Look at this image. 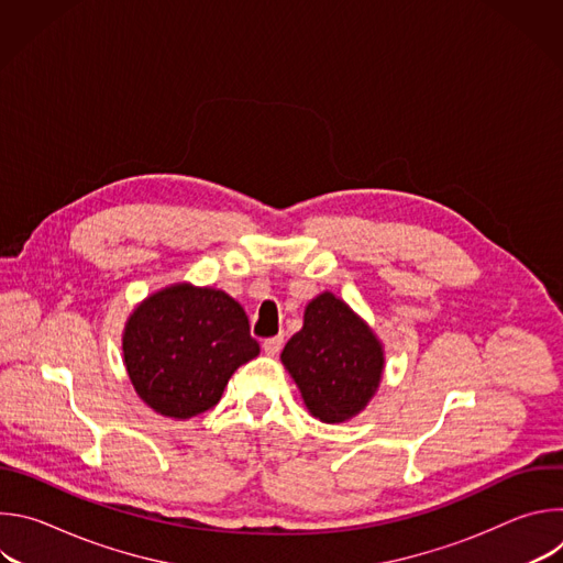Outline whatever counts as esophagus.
I'll use <instances>...</instances> for the list:
<instances>
[{
	"instance_id": "esophagus-1",
	"label": "esophagus",
	"mask_w": 563,
	"mask_h": 563,
	"mask_svg": "<svg viewBox=\"0 0 563 563\" xmlns=\"http://www.w3.org/2000/svg\"><path fill=\"white\" fill-rule=\"evenodd\" d=\"M280 347H283V336H272V339H267V341L263 343V350H265V354H269V356H276V354L280 352Z\"/></svg>"
}]
</instances>
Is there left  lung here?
Returning <instances> with one entry per match:
<instances>
[{"instance_id":"8db88e82","label":"left lung","mask_w":563,"mask_h":563,"mask_svg":"<svg viewBox=\"0 0 563 563\" xmlns=\"http://www.w3.org/2000/svg\"><path fill=\"white\" fill-rule=\"evenodd\" d=\"M307 410L325 423L358 415L383 372V352L363 320L334 294L305 309V325L280 354Z\"/></svg>"}]
</instances>
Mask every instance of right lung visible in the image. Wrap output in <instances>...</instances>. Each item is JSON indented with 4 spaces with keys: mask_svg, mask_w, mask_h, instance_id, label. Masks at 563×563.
<instances>
[{
    "mask_svg": "<svg viewBox=\"0 0 563 563\" xmlns=\"http://www.w3.org/2000/svg\"><path fill=\"white\" fill-rule=\"evenodd\" d=\"M122 350L144 404L165 417L191 419L218 404L231 374L258 356L261 345L231 296L174 285L131 313Z\"/></svg>",
    "mask_w": 563,
    "mask_h": 563,
    "instance_id": "obj_1",
    "label": "right lung"
}]
</instances>
